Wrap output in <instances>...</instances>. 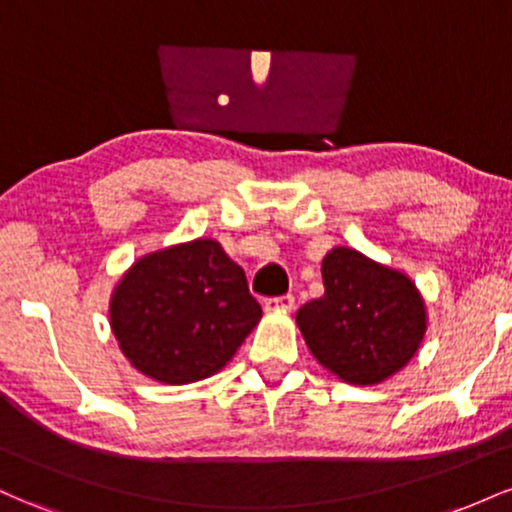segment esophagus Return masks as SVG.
<instances>
[{
  "instance_id": "esophagus-1",
  "label": "esophagus",
  "mask_w": 512,
  "mask_h": 512,
  "mask_svg": "<svg viewBox=\"0 0 512 512\" xmlns=\"http://www.w3.org/2000/svg\"><path fill=\"white\" fill-rule=\"evenodd\" d=\"M293 305H296L293 296H281V298H267L262 308L264 313H291Z\"/></svg>"
}]
</instances>
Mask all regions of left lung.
<instances>
[{
  "label": "left lung",
  "mask_w": 512,
  "mask_h": 512,
  "mask_svg": "<svg viewBox=\"0 0 512 512\" xmlns=\"http://www.w3.org/2000/svg\"><path fill=\"white\" fill-rule=\"evenodd\" d=\"M325 296L305 303L296 322L310 354L349 385H378L419 354L428 310L402 269L346 245L322 257Z\"/></svg>",
  "instance_id": "left-lung-1"
}]
</instances>
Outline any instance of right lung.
I'll use <instances>...</instances> for the list:
<instances>
[{
  "instance_id": "1",
  "label": "right lung",
  "mask_w": 512,
  "mask_h": 512,
  "mask_svg": "<svg viewBox=\"0 0 512 512\" xmlns=\"http://www.w3.org/2000/svg\"><path fill=\"white\" fill-rule=\"evenodd\" d=\"M108 315L132 368L156 383L190 385L231 363L262 308L219 240L195 238L134 260Z\"/></svg>"
}]
</instances>
